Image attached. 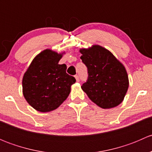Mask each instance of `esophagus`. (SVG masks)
<instances>
[{
	"instance_id": "esophagus-1",
	"label": "esophagus",
	"mask_w": 152,
	"mask_h": 152,
	"mask_svg": "<svg viewBox=\"0 0 152 152\" xmlns=\"http://www.w3.org/2000/svg\"><path fill=\"white\" fill-rule=\"evenodd\" d=\"M75 79H76V82H79V76H77V75H76V76H75Z\"/></svg>"
}]
</instances>
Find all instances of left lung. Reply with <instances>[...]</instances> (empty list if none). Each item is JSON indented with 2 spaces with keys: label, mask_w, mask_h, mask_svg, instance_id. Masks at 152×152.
<instances>
[{
  "label": "left lung",
  "mask_w": 152,
  "mask_h": 152,
  "mask_svg": "<svg viewBox=\"0 0 152 152\" xmlns=\"http://www.w3.org/2000/svg\"><path fill=\"white\" fill-rule=\"evenodd\" d=\"M79 51L88 70V79L82 85V90L101 108L110 109L120 104L129 85L124 65L101 45H93Z\"/></svg>",
  "instance_id": "left-lung-1"
}]
</instances>
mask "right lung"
Here are the masks:
<instances>
[{
    "mask_svg": "<svg viewBox=\"0 0 152 152\" xmlns=\"http://www.w3.org/2000/svg\"><path fill=\"white\" fill-rule=\"evenodd\" d=\"M65 52L58 53L45 49L31 62L23 78V94L26 102L37 111H53L66 100L70 87L76 82L66 73L65 64L59 65Z\"/></svg>",
    "mask_w": 152,
    "mask_h": 152,
    "instance_id": "add662e5",
    "label": "right lung"
}]
</instances>
